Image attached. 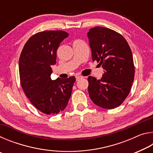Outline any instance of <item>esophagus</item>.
<instances>
[{
    "label": "esophagus",
    "mask_w": 153,
    "mask_h": 153,
    "mask_svg": "<svg viewBox=\"0 0 153 153\" xmlns=\"http://www.w3.org/2000/svg\"><path fill=\"white\" fill-rule=\"evenodd\" d=\"M76 80H77V81H79V79H82V78H84V77H83V76H76Z\"/></svg>",
    "instance_id": "1"
}]
</instances>
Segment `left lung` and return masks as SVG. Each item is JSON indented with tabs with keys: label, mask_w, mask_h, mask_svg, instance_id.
I'll return each instance as SVG.
<instances>
[{
	"label": "left lung",
	"mask_w": 153,
	"mask_h": 153,
	"mask_svg": "<svg viewBox=\"0 0 153 153\" xmlns=\"http://www.w3.org/2000/svg\"><path fill=\"white\" fill-rule=\"evenodd\" d=\"M92 61L105 69L100 79L89 76L90 98L98 107L112 109L121 105L130 92L135 67L132 53L122 35L109 28L92 27L88 33Z\"/></svg>",
	"instance_id": "obj_1"
}]
</instances>
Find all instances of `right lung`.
<instances>
[{"mask_svg": "<svg viewBox=\"0 0 153 153\" xmlns=\"http://www.w3.org/2000/svg\"><path fill=\"white\" fill-rule=\"evenodd\" d=\"M68 36L61 30L38 32L28 39L20 55L21 86L31 103L46 115L57 114L65 108L76 82L74 76L64 79L51 78L56 51Z\"/></svg>", "mask_w": 153, "mask_h": 153, "instance_id": "right-lung-1", "label": "right lung"}]
</instances>
